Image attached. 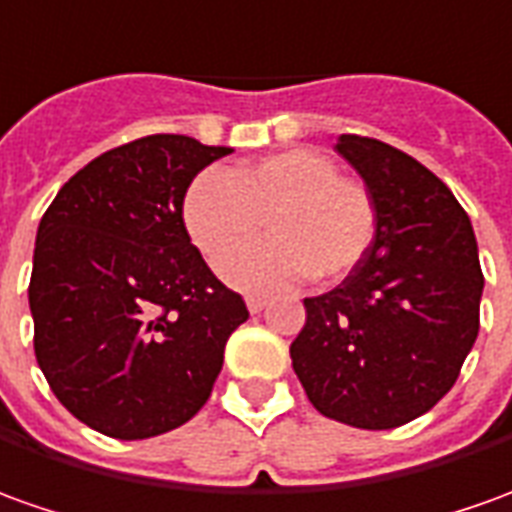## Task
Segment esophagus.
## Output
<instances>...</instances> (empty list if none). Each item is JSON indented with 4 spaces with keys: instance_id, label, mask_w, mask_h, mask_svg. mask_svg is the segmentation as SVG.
<instances>
[{
    "instance_id": "obj_1",
    "label": "esophagus",
    "mask_w": 512,
    "mask_h": 512,
    "mask_svg": "<svg viewBox=\"0 0 512 512\" xmlns=\"http://www.w3.org/2000/svg\"><path fill=\"white\" fill-rule=\"evenodd\" d=\"M266 305H269V300H266V297H255V294H252V297H246V308H249L252 314H260Z\"/></svg>"
}]
</instances>
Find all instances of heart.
Returning a JSON list of instances; mask_svg holds the SVG:
<instances>
[{"label":"heart","instance_id":"1","mask_svg":"<svg viewBox=\"0 0 512 512\" xmlns=\"http://www.w3.org/2000/svg\"><path fill=\"white\" fill-rule=\"evenodd\" d=\"M270 241L232 257L224 277L235 288L271 294L314 274L342 280L375 238V201L356 179L339 176L330 156L291 148L235 170H204L187 187L182 221L190 241L218 266L256 237Z\"/></svg>","mask_w":512,"mask_h":512}]
</instances>
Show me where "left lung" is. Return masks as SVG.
<instances>
[{
	"label": "left lung",
	"instance_id": "left-lung-1",
	"mask_svg": "<svg viewBox=\"0 0 512 512\" xmlns=\"http://www.w3.org/2000/svg\"><path fill=\"white\" fill-rule=\"evenodd\" d=\"M336 151L375 201L364 260L305 300L291 364L316 412L356 429H395L454 387L479 333L474 227L417 159L381 139L342 134Z\"/></svg>",
	"mask_w": 512,
	"mask_h": 512
}]
</instances>
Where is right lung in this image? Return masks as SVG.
<instances>
[{
    "mask_svg": "<svg viewBox=\"0 0 512 512\" xmlns=\"http://www.w3.org/2000/svg\"><path fill=\"white\" fill-rule=\"evenodd\" d=\"M227 154L182 134L134 139L78 170L38 224L27 291L38 367L106 437L145 440L187 423L249 319L182 221L198 170Z\"/></svg>",
    "mask_w": 512,
    "mask_h": 512,
    "instance_id": "1",
    "label": "right lung"
}]
</instances>
